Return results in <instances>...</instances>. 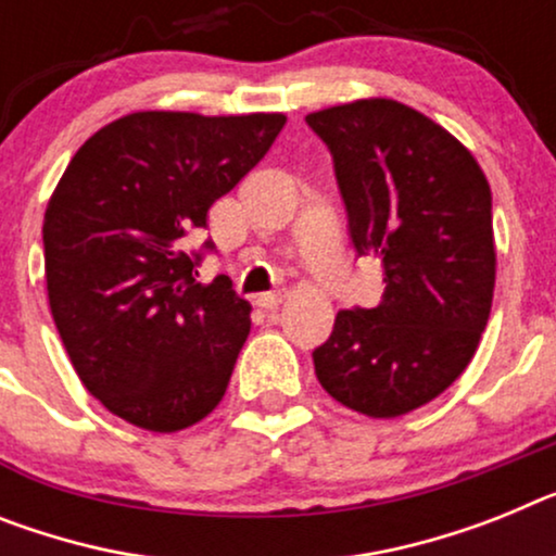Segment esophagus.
Segmentation results:
<instances>
[{
	"instance_id": "obj_1",
	"label": "esophagus",
	"mask_w": 556,
	"mask_h": 556,
	"mask_svg": "<svg viewBox=\"0 0 556 556\" xmlns=\"http://www.w3.org/2000/svg\"><path fill=\"white\" fill-rule=\"evenodd\" d=\"M281 301H283L281 292H264V295L255 298V303H258L261 309H278V306H281Z\"/></svg>"
}]
</instances>
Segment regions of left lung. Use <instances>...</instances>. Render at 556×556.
<instances>
[{"label":"left lung","mask_w":556,"mask_h":556,"mask_svg":"<svg viewBox=\"0 0 556 556\" xmlns=\"http://www.w3.org/2000/svg\"><path fill=\"white\" fill-rule=\"evenodd\" d=\"M306 123L334 160L351 244L386 269L374 309L337 312L312 351L315 374L357 414H410L462 377L490 320V182L447 129L400 101L343 103Z\"/></svg>","instance_id":"obj_1"}]
</instances>
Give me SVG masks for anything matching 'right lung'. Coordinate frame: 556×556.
Wrapping results in <instances>:
<instances>
[{"mask_svg": "<svg viewBox=\"0 0 556 556\" xmlns=\"http://www.w3.org/2000/svg\"><path fill=\"white\" fill-rule=\"evenodd\" d=\"M283 115L135 112L94 131L45 213L50 312L80 382L129 425L174 433L219 405L250 334L227 275L197 281L188 232L269 151Z\"/></svg>", "mask_w": 556, "mask_h": 556, "instance_id": "add662e5", "label": "right lung"}]
</instances>
